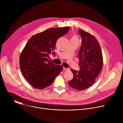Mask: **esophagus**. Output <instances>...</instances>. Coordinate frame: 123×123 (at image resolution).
Wrapping results in <instances>:
<instances>
[{
	"mask_svg": "<svg viewBox=\"0 0 123 123\" xmlns=\"http://www.w3.org/2000/svg\"><path fill=\"white\" fill-rule=\"evenodd\" d=\"M63 71H68V68H63Z\"/></svg>",
	"mask_w": 123,
	"mask_h": 123,
	"instance_id": "obj_1",
	"label": "esophagus"
}]
</instances>
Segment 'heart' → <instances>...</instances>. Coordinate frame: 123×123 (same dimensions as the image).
I'll return each mask as SVG.
<instances>
[{
	"instance_id": "obj_1",
	"label": "heart",
	"mask_w": 123,
	"mask_h": 123,
	"mask_svg": "<svg viewBox=\"0 0 123 123\" xmlns=\"http://www.w3.org/2000/svg\"><path fill=\"white\" fill-rule=\"evenodd\" d=\"M71 39L73 40H74V41H78L79 42V39H78V37H76V36L73 37Z\"/></svg>"
}]
</instances>
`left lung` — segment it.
<instances>
[{"label": "left lung", "instance_id": "8db88e82", "mask_svg": "<svg viewBox=\"0 0 123 123\" xmlns=\"http://www.w3.org/2000/svg\"><path fill=\"white\" fill-rule=\"evenodd\" d=\"M78 32L82 38L78 52L79 72L72 69L73 79L68 84L74 89L85 90L92 86L99 74L103 65L102 52L96 38L90 33L81 29Z\"/></svg>", "mask_w": 123, "mask_h": 123}]
</instances>
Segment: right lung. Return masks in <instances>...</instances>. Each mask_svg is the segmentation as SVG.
<instances>
[{"mask_svg": "<svg viewBox=\"0 0 123 123\" xmlns=\"http://www.w3.org/2000/svg\"><path fill=\"white\" fill-rule=\"evenodd\" d=\"M69 30V27L49 28L33 35L27 42L20 56V68L33 87L43 89L49 86L62 72L63 66L55 65L48 57L57 39Z\"/></svg>", "mask_w": 123, "mask_h": 123, "instance_id": "right-lung-1", "label": "right lung"}]
</instances>
